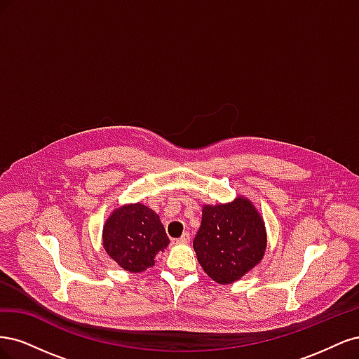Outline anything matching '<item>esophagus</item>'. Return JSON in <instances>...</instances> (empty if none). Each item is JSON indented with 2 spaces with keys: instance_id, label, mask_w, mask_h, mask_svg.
Wrapping results in <instances>:
<instances>
[{
  "instance_id": "34e87169",
  "label": "esophagus",
  "mask_w": 359,
  "mask_h": 359,
  "mask_svg": "<svg viewBox=\"0 0 359 359\" xmlns=\"http://www.w3.org/2000/svg\"><path fill=\"white\" fill-rule=\"evenodd\" d=\"M175 243H177V244H187V243H190V233H189V232L182 233L181 238H178V240H175Z\"/></svg>"
}]
</instances>
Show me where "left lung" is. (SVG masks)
<instances>
[{
    "label": "left lung",
    "mask_w": 359,
    "mask_h": 359,
    "mask_svg": "<svg viewBox=\"0 0 359 359\" xmlns=\"http://www.w3.org/2000/svg\"><path fill=\"white\" fill-rule=\"evenodd\" d=\"M193 248L210 278L231 285L264 259L266 229L262 215L244 196L229 203L203 205Z\"/></svg>",
    "instance_id": "8db88e82"
}]
</instances>
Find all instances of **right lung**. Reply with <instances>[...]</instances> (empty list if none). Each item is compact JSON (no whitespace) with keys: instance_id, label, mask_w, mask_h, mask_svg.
<instances>
[{"instance_id":"obj_1","label":"right lung","mask_w":359,"mask_h":359,"mask_svg":"<svg viewBox=\"0 0 359 359\" xmlns=\"http://www.w3.org/2000/svg\"><path fill=\"white\" fill-rule=\"evenodd\" d=\"M103 248L128 273H142L165 252L169 238L160 217L144 203H127L114 210L103 226Z\"/></svg>"}]
</instances>
